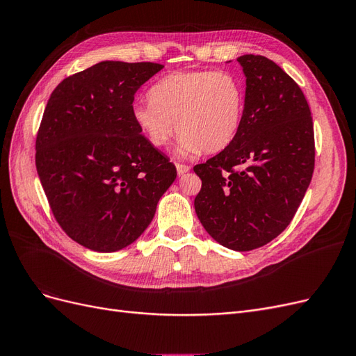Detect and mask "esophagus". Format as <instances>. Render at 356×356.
Masks as SVG:
<instances>
[{
	"instance_id": "esophagus-1",
	"label": "esophagus",
	"mask_w": 356,
	"mask_h": 356,
	"mask_svg": "<svg viewBox=\"0 0 356 356\" xmlns=\"http://www.w3.org/2000/svg\"><path fill=\"white\" fill-rule=\"evenodd\" d=\"M190 170V166H187V165H177V172H178V175L179 177H182L184 174H187V172Z\"/></svg>"
}]
</instances>
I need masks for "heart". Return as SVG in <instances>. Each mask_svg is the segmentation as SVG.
<instances>
[{
  "mask_svg": "<svg viewBox=\"0 0 356 356\" xmlns=\"http://www.w3.org/2000/svg\"><path fill=\"white\" fill-rule=\"evenodd\" d=\"M148 96L152 104H135L132 108L136 127L156 148L168 145L178 132L181 157L222 152L243 123L245 83L230 71L172 72L159 80Z\"/></svg>",
  "mask_w": 356,
  "mask_h": 356,
  "instance_id": "heart-1",
  "label": "heart"
}]
</instances>
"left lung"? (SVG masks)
Here are the masks:
<instances>
[{
    "mask_svg": "<svg viewBox=\"0 0 356 356\" xmlns=\"http://www.w3.org/2000/svg\"><path fill=\"white\" fill-rule=\"evenodd\" d=\"M246 110L234 141L195 166V209L213 241L251 251L281 234L296 215L315 168L314 122L298 84L270 59L238 58Z\"/></svg>",
    "mask_w": 356,
    "mask_h": 356,
    "instance_id": "8db88e82",
    "label": "left lung"
}]
</instances>
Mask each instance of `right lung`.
<instances>
[{"instance_id": "obj_1", "label": "right lung", "mask_w": 356, "mask_h": 356, "mask_svg": "<svg viewBox=\"0 0 356 356\" xmlns=\"http://www.w3.org/2000/svg\"><path fill=\"white\" fill-rule=\"evenodd\" d=\"M163 65L104 60L50 95L35 165L56 221L96 252L135 242L177 178L175 165L136 127V90Z\"/></svg>"}]
</instances>
